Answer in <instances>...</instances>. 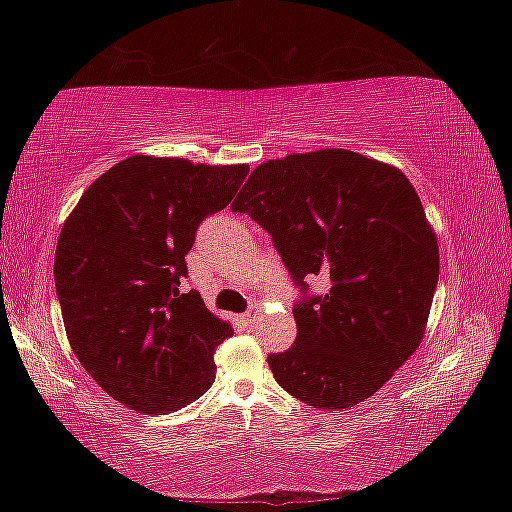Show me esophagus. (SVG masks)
<instances>
[{
  "mask_svg": "<svg viewBox=\"0 0 512 512\" xmlns=\"http://www.w3.org/2000/svg\"><path fill=\"white\" fill-rule=\"evenodd\" d=\"M255 318H257V311L250 309V311H246L244 316H241V323H244L246 327H253L255 325Z\"/></svg>",
  "mask_w": 512,
  "mask_h": 512,
  "instance_id": "esophagus-1",
  "label": "esophagus"
}]
</instances>
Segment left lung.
<instances>
[{"mask_svg":"<svg viewBox=\"0 0 512 512\" xmlns=\"http://www.w3.org/2000/svg\"><path fill=\"white\" fill-rule=\"evenodd\" d=\"M230 210L273 237L302 291L296 343L268 354L277 384L314 409L366 402L418 350L438 284V241L409 178L345 149L293 153L259 164ZM309 276L330 289L309 297Z\"/></svg>","mask_w":512,"mask_h":512,"instance_id":"obj_1","label":"left lung"}]
</instances>
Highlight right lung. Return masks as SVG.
Masks as SVG:
<instances>
[{
    "label": "right lung",
    "mask_w": 512,
    "mask_h": 512,
    "mask_svg": "<svg viewBox=\"0 0 512 512\" xmlns=\"http://www.w3.org/2000/svg\"><path fill=\"white\" fill-rule=\"evenodd\" d=\"M246 164L133 155L85 189L60 230L54 280L69 345L112 400L164 415L214 384L230 323L180 291L198 225L232 201Z\"/></svg>",
    "instance_id": "add662e5"
}]
</instances>
